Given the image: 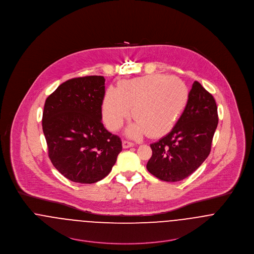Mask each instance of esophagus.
<instances>
[{"label":"esophagus","mask_w":254,"mask_h":254,"mask_svg":"<svg viewBox=\"0 0 254 254\" xmlns=\"http://www.w3.org/2000/svg\"><path fill=\"white\" fill-rule=\"evenodd\" d=\"M122 145H123V148H129V147L134 146V143L131 142V141H129V140H123Z\"/></svg>","instance_id":"1"}]
</instances>
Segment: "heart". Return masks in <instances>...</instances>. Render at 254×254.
Masks as SVG:
<instances>
[{
    "mask_svg": "<svg viewBox=\"0 0 254 254\" xmlns=\"http://www.w3.org/2000/svg\"><path fill=\"white\" fill-rule=\"evenodd\" d=\"M189 101V89L177 76L163 73L147 74L119 83L117 90L105 94L102 113L112 131L121 128L132 114L135 122L127 129L128 136L138 138L148 134L160 137L176 124Z\"/></svg>",
    "mask_w": 254,
    "mask_h": 254,
    "instance_id": "b5f03b06",
    "label": "heart"
}]
</instances>
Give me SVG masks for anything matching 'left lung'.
Segmentation results:
<instances>
[{"instance_id":"1","label":"left lung","mask_w":254,"mask_h":254,"mask_svg":"<svg viewBox=\"0 0 254 254\" xmlns=\"http://www.w3.org/2000/svg\"><path fill=\"white\" fill-rule=\"evenodd\" d=\"M217 123L214 98L194 81L188 104L175 127L150 144L152 155L146 164L147 171L169 183L189 177L207 159Z\"/></svg>"}]
</instances>
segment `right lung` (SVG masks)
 <instances>
[{"label": "right lung", "instance_id": "1", "mask_svg": "<svg viewBox=\"0 0 254 254\" xmlns=\"http://www.w3.org/2000/svg\"><path fill=\"white\" fill-rule=\"evenodd\" d=\"M105 78H71L46 100L43 131L53 166L69 181L94 184L106 178L122 141L102 123Z\"/></svg>", "mask_w": 254, "mask_h": 254}]
</instances>
